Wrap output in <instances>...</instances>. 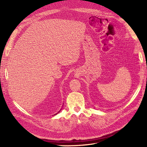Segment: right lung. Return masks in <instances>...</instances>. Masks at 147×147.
Listing matches in <instances>:
<instances>
[{
  "mask_svg": "<svg viewBox=\"0 0 147 147\" xmlns=\"http://www.w3.org/2000/svg\"><path fill=\"white\" fill-rule=\"evenodd\" d=\"M61 110H60V111H61ZM60 111H59V112H60ZM59 112H57V113H59ZM57 113H56V114H55V115H56V114H57Z\"/></svg>",
  "mask_w": 147,
  "mask_h": 147,
  "instance_id": "add662e5",
  "label": "right lung"
}]
</instances>
